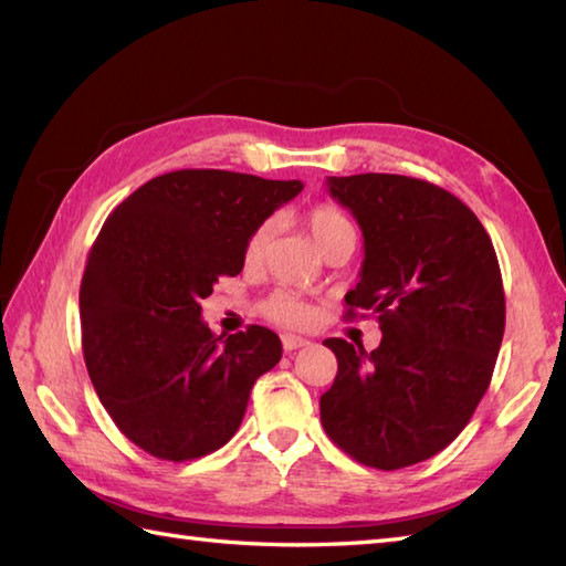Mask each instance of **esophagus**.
<instances>
[{"instance_id":"1","label":"esophagus","mask_w":566,"mask_h":566,"mask_svg":"<svg viewBox=\"0 0 566 566\" xmlns=\"http://www.w3.org/2000/svg\"><path fill=\"white\" fill-rule=\"evenodd\" d=\"M282 345L286 353H294V350H302V347H306L308 340L298 338V335H282Z\"/></svg>"}]
</instances>
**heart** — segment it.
<instances>
[{"instance_id": "obj_1", "label": "heart", "mask_w": 566, "mask_h": 566, "mask_svg": "<svg viewBox=\"0 0 566 566\" xmlns=\"http://www.w3.org/2000/svg\"><path fill=\"white\" fill-rule=\"evenodd\" d=\"M311 238L318 245L323 255L338 250V248H355L357 231L353 221L347 216L333 207V203H318V207L311 209L304 219ZM272 235V223L264 221L260 223L255 231H252L245 240V250H243V260L245 264H258L264 258V250H268ZM264 316H270L276 323H284V326L292 328H304L314 321V308L294 292H274L268 302L262 304Z\"/></svg>"}]
</instances>
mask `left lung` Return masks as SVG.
I'll use <instances>...</instances> for the list:
<instances>
[{
  "label": "left lung",
  "mask_w": 566,
  "mask_h": 566,
  "mask_svg": "<svg viewBox=\"0 0 566 566\" xmlns=\"http://www.w3.org/2000/svg\"><path fill=\"white\" fill-rule=\"evenodd\" d=\"M328 191L365 238L345 316L375 314L381 343L323 340L338 375L321 423L353 460L391 472L448 448L489 389L506 328L496 250L474 211L426 179L328 177Z\"/></svg>",
  "instance_id": "8db88e82"
}]
</instances>
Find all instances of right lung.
<instances>
[{
    "mask_svg": "<svg viewBox=\"0 0 566 566\" xmlns=\"http://www.w3.org/2000/svg\"><path fill=\"white\" fill-rule=\"evenodd\" d=\"M304 185L226 170L150 179L104 221L80 286L82 353L116 428L167 462L235 436L252 384L282 359L280 335H213L201 298L243 270L248 235Z\"/></svg>",
    "mask_w": 566,
    "mask_h": 566,
    "instance_id": "add662e5",
    "label": "right lung"
}]
</instances>
